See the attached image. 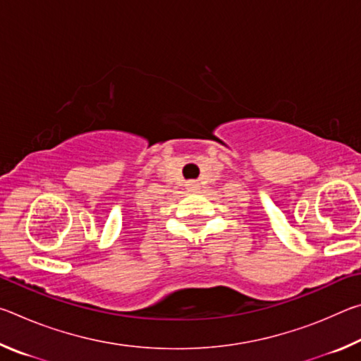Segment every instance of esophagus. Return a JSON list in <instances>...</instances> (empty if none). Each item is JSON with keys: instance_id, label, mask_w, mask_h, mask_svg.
I'll return each mask as SVG.
<instances>
[{"instance_id": "1", "label": "esophagus", "mask_w": 361, "mask_h": 361, "mask_svg": "<svg viewBox=\"0 0 361 361\" xmlns=\"http://www.w3.org/2000/svg\"><path fill=\"white\" fill-rule=\"evenodd\" d=\"M188 189H199V183L197 181H188Z\"/></svg>"}]
</instances>
